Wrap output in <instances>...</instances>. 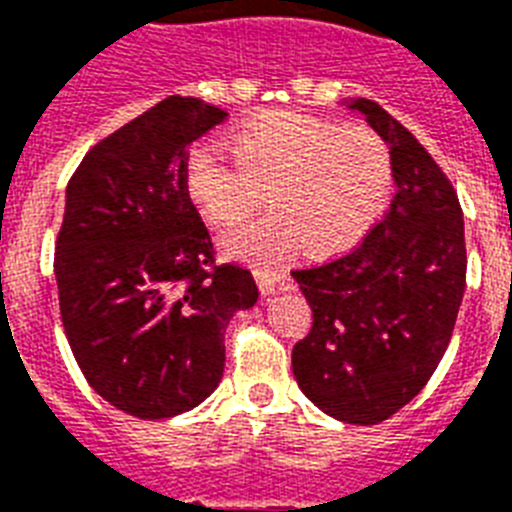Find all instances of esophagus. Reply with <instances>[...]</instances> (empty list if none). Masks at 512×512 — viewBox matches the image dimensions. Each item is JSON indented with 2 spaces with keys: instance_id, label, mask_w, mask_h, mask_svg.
I'll return each instance as SVG.
<instances>
[{
  "instance_id": "34e87169",
  "label": "esophagus",
  "mask_w": 512,
  "mask_h": 512,
  "mask_svg": "<svg viewBox=\"0 0 512 512\" xmlns=\"http://www.w3.org/2000/svg\"><path fill=\"white\" fill-rule=\"evenodd\" d=\"M255 279L263 295H271L279 284H284V276L279 271H273V268H255Z\"/></svg>"
}]
</instances>
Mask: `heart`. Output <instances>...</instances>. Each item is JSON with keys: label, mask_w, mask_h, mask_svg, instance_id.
<instances>
[{"label": "heart", "mask_w": 512, "mask_h": 512, "mask_svg": "<svg viewBox=\"0 0 512 512\" xmlns=\"http://www.w3.org/2000/svg\"><path fill=\"white\" fill-rule=\"evenodd\" d=\"M228 148L236 168L212 148H196L183 188L215 228L247 220L263 193L273 212L223 239L236 260L279 263L300 241L313 257L340 255L364 239L388 201V143L366 124L268 111L239 124Z\"/></svg>", "instance_id": "1"}]
</instances>
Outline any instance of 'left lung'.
<instances>
[{
    "label": "left lung",
    "mask_w": 512,
    "mask_h": 512,
    "mask_svg": "<svg viewBox=\"0 0 512 512\" xmlns=\"http://www.w3.org/2000/svg\"><path fill=\"white\" fill-rule=\"evenodd\" d=\"M390 148L396 193L348 255L292 271L313 327L292 350L305 396L335 420L377 425L436 372L465 292V223L452 180L374 100L350 103Z\"/></svg>",
    "instance_id": "obj_1"
}]
</instances>
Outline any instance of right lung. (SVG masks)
<instances>
[{
  "label": "right lung",
  "instance_id": "1",
  "mask_svg": "<svg viewBox=\"0 0 512 512\" xmlns=\"http://www.w3.org/2000/svg\"><path fill=\"white\" fill-rule=\"evenodd\" d=\"M170 95L87 151L55 247L60 319L92 390L164 420L199 406L225 366V327L257 303L252 273L215 263L185 196L188 146L225 119Z\"/></svg>",
  "mask_w": 512,
  "mask_h": 512
}]
</instances>
